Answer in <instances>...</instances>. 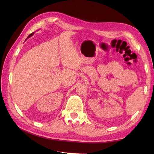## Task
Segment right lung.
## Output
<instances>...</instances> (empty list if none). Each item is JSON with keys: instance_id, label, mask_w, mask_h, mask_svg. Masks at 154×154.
Here are the masks:
<instances>
[{"instance_id": "add662e5", "label": "right lung", "mask_w": 154, "mask_h": 154, "mask_svg": "<svg viewBox=\"0 0 154 154\" xmlns=\"http://www.w3.org/2000/svg\"><path fill=\"white\" fill-rule=\"evenodd\" d=\"M33 35V32H32V33H31V34H30L29 36H28V37H29V36H31V35ZM28 37H27V38H28Z\"/></svg>"}]
</instances>
